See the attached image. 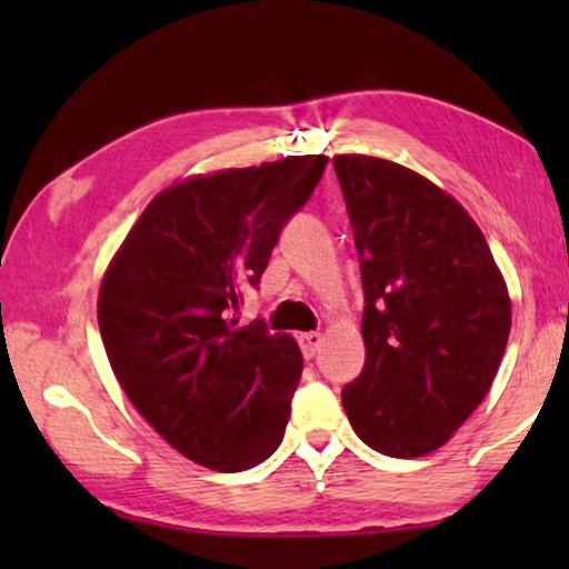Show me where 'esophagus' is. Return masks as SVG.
I'll use <instances>...</instances> for the list:
<instances>
[{"instance_id": "esophagus-1", "label": "esophagus", "mask_w": 569, "mask_h": 569, "mask_svg": "<svg viewBox=\"0 0 569 569\" xmlns=\"http://www.w3.org/2000/svg\"><path fill=\"white\" fill-rule=\"evenodd\" d=\"M321 345H323V333H318V331L300 333V349H302V355H306V360L316 357V352L321 349Z\"/></svg>"}]
</instances>
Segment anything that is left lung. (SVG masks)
Returning a JSON list of instances; mask_svg holds the SVG:
<instances>
[{
  "instance_id": "left-lung-1",
  "label": "left lung",
  "mask_w": 569,
  "mask_h": 569,
  "mask_svg": "<svg viewBox=\"0 0 569 569\" xmlns=\"http://www.w3.org/2000/svg\"><path fill=\"white\" fill-rule=\"evenodd\" d=\"M365 290V368L341 403L357 438L393 458L432 453L485 401L510 337L500 267L471 214L430 178L337 154Z\"/></svg>"
}]
</instances>
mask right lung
I'll return each mask as SVG.
<instances>
[{"instance_id":"1","label":"right lung","mask_w":569,"mask_h":569,"mask_svg":"<svg viewBox=\"0 0 569 569\" xmlns=\"http://www.w3.org/2000/svg\"><path fill=\"white\" fill-rule=\"evenodd\" d=\"M326 162L287 154L176 181L144 207L100 282V337L123 393L212 471L253 469L284 438L300 347L263 321L238 326L236 313Z\"/></svg>"}]
</instances>
